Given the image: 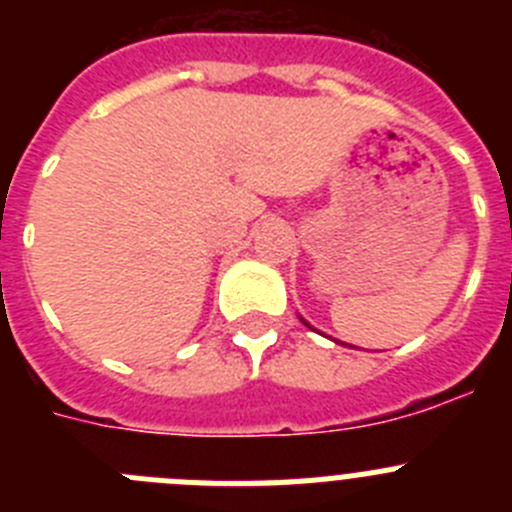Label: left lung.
<instances>
[{
    "mask_svg": "<svg viewBox=\"0 0 512 512\" xmlns=\"http://www.w3.org/2000/svg\"><path fill=\"white\" fill-rule=\"evenodd\" d=\"M300 320H302V318H300ZM302 323H305V325H307V328H310V323H307V320H302Z\"/></svg>",
    "mask_w": 512,
    "mask_h": 512,
    "instance_id": "left-lung-1",
    "label": "left lung"
}]
</instances>
